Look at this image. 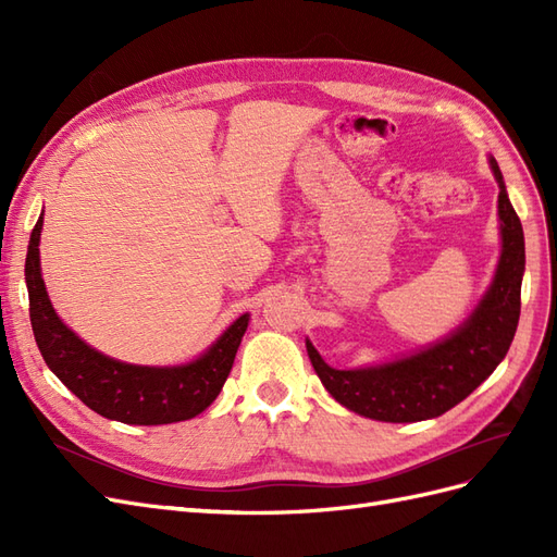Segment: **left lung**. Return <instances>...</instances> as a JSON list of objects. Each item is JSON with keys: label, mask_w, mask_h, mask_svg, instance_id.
<instances>
[{"label": "left lung", "mask_w": 557, "mask_h": 557, "mask_svg": "<svg viewBox=\"0 0 557 557\" xmlns=\"http://www.w3.org/2000/svg\"><path fill=\"white\" fill-rule=\"evenodd\" d=\"M487 162L499 185L502 252L491 288L465 323L444 339L409 356L358 369L330 367L307 339L309 360L320 383L348 411L383 423H418L436 418L474 393L507 356L520 315L525 237L497 160L491 156Z\"/></svg>", "instance_id": "8db88e82"}]
</instances>
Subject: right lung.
<instances>
[{
  "mask_svg": "<svg viewBox=\"0 0 557 557\" xmlns=\"http://www.w3.org/2000/svg\"><path fill=\"white\" fill-rule=\"evenodd\" d=\"M41 230L44 211L29 237L25 283L32 332L50 372L95 413L125 425L178 423L209 409L230 376L250 313L239 315L205 352L185 364L148 367L113 360L66 327L50 305L39 260Z\"/></svg>",
  "mask_w": 557,
  "mask_h": 557,
  "instance_id": "add662e5",
  "label": "right lung"
}]
</instances>
